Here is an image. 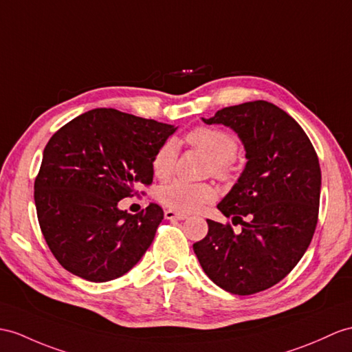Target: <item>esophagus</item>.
Masks as SVG:
<instances>
[{"label":"esophagus","mask_w":352,"mask_h":352,"mask_svg":"<svg viewBox=\"0 0 352 352\" xmlns=\"http://www.w3.org/2000/svg\"><path fill=\"white\" fill-rule=\"evenodd\" d=\"M164 217L167 219H186L188 215L186 213H182V212H176V210H171V209H167L164 212Z\"/></svg>","instance_id":"34e87169"}]
</instances>
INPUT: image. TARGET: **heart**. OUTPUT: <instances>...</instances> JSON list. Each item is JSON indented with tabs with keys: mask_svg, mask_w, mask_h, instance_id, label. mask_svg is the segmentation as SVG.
I'll list each match as a JSON object with an SVG mask.
<instances>
[{
	"mask_svg": "<svg viewBox=\"0 0 352 352\" xmlns=\"http://www.w3.org/2000/svg\"><path fill=\"white\" fill-rule=\"evenodd\" d=\"M186 142L210 158L209 173L226 181L234 170V157L239 149L236 137L224 130L199 125L186 134ZM177 160V143L167 139L153 153L152 171L161 181L173 175ZM217 188L210 184H190L171 181L158 190V200L166 208L177 212L199 210L203 204L217 199Z\"/></svg>",
	"mask_w": 352,
	"mask_h": 352,
	"instance_id": "b5f03b06",
	"label": "heart"
}]
</instances>
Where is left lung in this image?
Returning <instances> with one entry per match:
<instances>
[{"mask_svg":"<svg viewBox=\"0 0 352 352\" xmlns=\"http://www.w3.org/2000/svg\"><path fill=\"white\" fill-rule=\"evenodd\" d=\"M203 121L233 128L248 162L218 204L242 230L208 219V234L192 245L194 252L222 289L260 293L284 279L312 241L321 192L318 155L303 128L269 101L224 107Z\"/></svg>","mask_w":352,"mask_h":352,"instance_id":"left-lung-1","label":"left lung"}]
</instances>
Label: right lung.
Wrapping results in <instances>:
<instances>
[{
	"label": "right lung",
	"instance_id": "1",
	"mask_svg": "<svg viewBox=\"0 0 352 352\" xmlns=\"http://www.w3.org/2000/svg\"><path fill=\"white\" fill-rule=\"evenodd\" d=\"M173 125L115 109H94L50 137L34 182L37 218L50 252L73 275L116 279L148 251L164 212L131 215L118 203L149 186L153 153Z\"/></svg>",
	"mask_w": 352,
	"mask_h": 352
}]
</instances>
